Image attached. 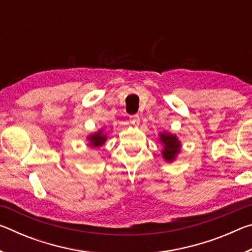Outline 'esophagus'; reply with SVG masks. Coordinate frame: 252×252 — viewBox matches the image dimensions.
Listing matches in <instances>:
<instances>
[{"label":"esophagus","mask_w":252,"mask_h":252,"mask_svg":"<svg viewBox=\"0 0 252 252\" xmlns=\"http://www.w3.org/2000/svg\"><path fill=\"white\" fill-rule=\"evenodd\" d=\"M130 123L133 126H138L140 123V117L138 114H134V116H131L130 117Z\"/></svg>","instance_id":"1"}]
</instances>
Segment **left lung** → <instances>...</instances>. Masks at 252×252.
Masks as SVG:
<instances>
[{
	"label": "left lung",
	"instance_id": "1",
	"mask_svg": "<svg viewBox=\"0 0 252 252\" xmlns=\"http://www.w3.org/2000/svg\"><path fill=\"white\" fill-rule=\"evenodd\" d=\"M160 141L163 144V150H162V156H163L165 161H173L176 159V156L180 152V141H179L176 135L170 133H161Z\"/></svg>",
	"mask_w": 252,
	"mask_h": 252
}]
</instances>
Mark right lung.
<instances>
[{"mask_svg": "<svg viewBox=\"0 0 252 252\" xmlns=\"http://www.w3.org/2000/svg\"><path fill=\"white\" fill-rule=\"evenodd\" d=\"M89 140H90V144L92 147H100L105 142L106 136L102 134V131H99L97 133H94L89 136Z\"/></svg>", "mask_w": 252, "mask_h": 252, "instance_id": "add662e5", "label": "right lung"}]
</instances>
